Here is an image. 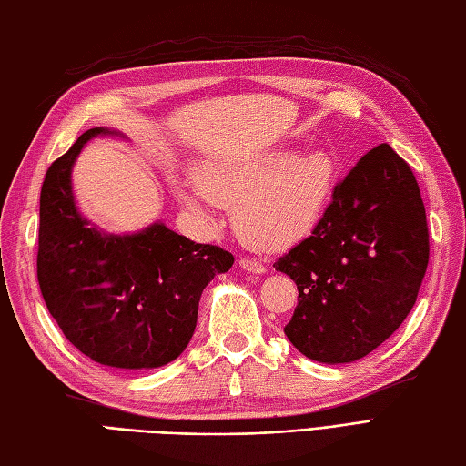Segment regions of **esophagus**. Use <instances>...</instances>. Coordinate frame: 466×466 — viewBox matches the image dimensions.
<instances>
[{"mask_svg":"<svg viewBox=\"0 0 466 466\" xmlns=\"http://www.w3.org/2000/svg\"><path fill=\"white\" fill-rule=\"evenodd\" d=\"M239 267H241L243 270H247V272H255V275H263V272L267 270V268H265V265L260 263V260H257V258H248V257L239 258Z\"/></svg>","mask_w":466,"mask_h":466,"instance_id":"1","label":"esophagus"}]
</instances>
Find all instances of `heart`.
<instances>
[{"label": "heart", "mask_w": 466, "mask_h": 466, "mask_svg": "<svg viewBox=\"0 0 466 466\" xmlns=\"http://www.w3.org/2000/svg\"><path fill=\"white\" fill-rule=\"evenodd\" d=\"M338 166L316 147L265 150L248 156L211 157L198 174L174 181L177 199L194 211L233 206L237 235L258 251H282L309 235L330 201Z\"/></svg>", "instance_id": "heart-1"}]
</instances>
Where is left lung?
Wrapping results in <instances>:
<instances>
[{"label": "left lung", "instance_id": "obj_1", "mask_svg": "<svg viewBox=\"0 0 466 466\" xmlns=\"http://www.w3.org/2000/svg\"><path fill=\"white\" fill-rule=\"evenodd\" d=\"M427 263L417 179L391 146L380 144L334 187L312 235L272 265L299 289L287 338L322 364L368 356L411 312Z\"/></svg>", "mask_w": 466, "mask_h": 466}]
</instances>
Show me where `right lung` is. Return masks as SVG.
Segmentation results:
<instances>
[{"instance_id": "add662e5", "label": "right lung", "mask_w": 466, "mask_h": 466, "mask_svg": "<svg viewBox=\"0 0 466 466\" xmlns=\"http://www.w3.org/2000/svg\"><path fill=\"white\" fill-rule=\"evenodd\" d=\"M90 128L45 174L39 201L37 280L65 338L102 366L150 370L189 344L208 282L233 255L154 223L140 233L108 235L78 213L71 169Z\"/></svg>"}]
</instances>
